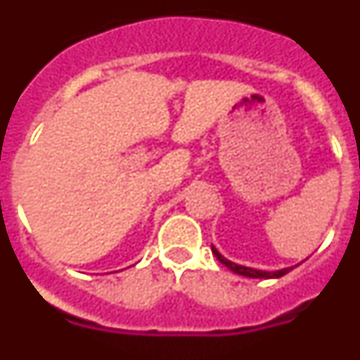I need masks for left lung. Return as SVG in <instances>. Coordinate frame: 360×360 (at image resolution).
I'll list each match as a JSON object with an SVG mask.
<instances>
[{"mask_svg":"<svg viewBox=\"0 0 360 360\" xmlns=\"http://www.w3.org/2000/svg\"><path fill=\"white\" fill-rule=\"evenodd\" d=\"M211 250L212 254H214L216 257H218L219 263H224L227 269H231L234 274H240V276H245V278H256V279H272V278H281V276H285L287 272H290L294 266H290V269H283V270H276V272H265V270H256V269H249V266H243V265H236V263L229 262V259H225L221 254L218 252V250L214 249L211 245Z\"/></svg>","mask_w":360,"mask_h":360,"instance_id":"obj_1","label":"left lung"}]
</instances>
